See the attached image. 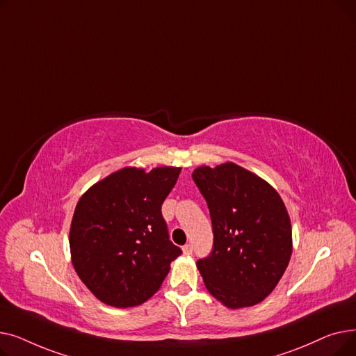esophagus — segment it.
Wrapping results in <instances>:
<instances>
[{
    "mask_svg": "<svg viewBox=\"0 0 356 356\" xmlns=\"http://www.w3.org/2000/svg\"><path fill=\"white\" fill-rule=\"evenodd\" d=\"M181 250H183V254H184V255H191V254L193 252V247H192L191 244H186Z\"/></svg>",
    "mask_w": 356,
    "mask_h": 356,
    "instance_id": "1",
    "label": "esophagus"
}]
</instances>
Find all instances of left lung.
Returning <instances> with one entry per match:
<instances>
[{"mask_svg": "<svg viewBox=\"0 0 356 356\" xmlns=\"http://www.w3.org/2000/svg\"><path fill=\"white\" fill-rule=\"evenodd\" d=\"M212 219L213 248L196 266L208 291L229 309L261 303L283 277L293 251L291 222L278 192L235 163L192 175Z\"/></svg>", "mask_w": 356, "mask_h": 356, "instance_id": "obj_1", "label": "left lung"}]
</instances>
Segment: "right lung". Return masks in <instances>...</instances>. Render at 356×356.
<instances>
[{
    "label": "right lung",
    "mask_w": 356,
    "mask_h": 356,
    "mask_svg": "<svg viewBox=\"0 0 356 356\" xmlns=\"http://www.w3.org/2000/svg\"><path fill=\"white\" fill-rule=\"evenodd\" d=\"M180 170L124 167L81 196L69 234L72 264L102 303L120 309L144 303L181 254L161 215Z\"/></svg>",
    "instance_id": "obj_1"
}]
</instances>
